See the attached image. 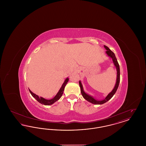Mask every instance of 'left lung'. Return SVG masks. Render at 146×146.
<instances>
[{
  "label": "left lung",
  "instance_id": "1",
  "mask_svg": "<svg viewBox=\"0 0 146 146\" xmlns=\"http://www.w3.org/2000/svg\"><path fill=\"white\" fill-rule=\"evenodd\" d=\"M104 48L106 49V53L107 54V55L109 57H110L111 58H112L113 60V62L114 63V66L116 67L117 69V81H116V84L115 85L114 88V89H113V90L106 97V98L102 100H95L93 97H92L90 95L87 94L86 92H84L83 90V85L81 83L80 81H79V83L80 85V90H81V93L82 95L83 96V97L88 101L90 102V103H92V104H104V103L107 102L108 101H109L111 97L113 96V95L115 94V93L116 92V91L118 89V86H119V84L120 82V68H119V65L117 61V59L115 57V55L114 54V53L111 51L110 49H109L108 47H107V46L104 45Z\"/></svg>",
  "mask_w": 146,
  "mask_h": 146
}]
</instances>
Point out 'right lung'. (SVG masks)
<instances>
[{
  "mask_svg": "<svg viewBox=\"0 0 146 146\" xmlns=\"http://www.w3.org/2000/svg\"><path fill=\"white\" fill-rule=\"evenodd\" d=\"M68 80H69V79L68 78L66 79V80H64V83H63L61 88H60V90L58 91V92H57L56 95L53 98H52L51 100H46V99H45L43 97H39L38 95H36V94L33 93L29 89V91L30 93L31 94V95H32V96L34 97L35 98V100H36V101L38 102H39V103L42 104L47 105V106L51 105V104H52L54 103H55L57 101H58L61 97L63 93V91L64 90V88H65L66 84L68 83Z\"/></svg>",
  "mask_w": 146,
  "mask_h": 146,
  "instance_id": "right-lung-1",
  "label": "right lung"
}]
</instances>
